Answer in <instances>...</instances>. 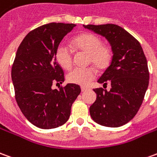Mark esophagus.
Instances as JSON below:
<instances>
[{
	"instance_id": "esophagus-1",
	"label": "esophagus",
	"mask_w": 157,
	"mask_h": 157,
	"mask_svg": "<svg viewBox=\"0 0 157 157\" xmlns=\"http://www.w3.org/2000/svg\"><path fill=\"white\" fill-rule=\"evenodd\" d=\"M81 89H82V93H84V92H86V90H88L89 88H88V87H86V86H82V87H81Z\"/></svg>"
}]
</instances>
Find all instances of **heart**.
Returning a JSON list of instances; mask_svg holds the SVG:
<instances>
[{"mask_svg": "<svg viewBox=\"0 0 157 157\" xmlns=\"http://www.w3.org/2000/svg\"><path fill=\"white\" fill-rule=\"evenodd\" d=\"M72 44L76 51L86 53V63L104 71L112 61L113 51L107 43L102 42L101 37L93 33H82L73 38ZM56 60L64 70H71L73 65V52L66 45L60 44L55 52ZM96 76L93 67L75 68L67 75V81L72 84L86 86Z\"/></svg>", "mask_w": 157, "mask_h": 157, "instance_id": "b5f03b06", "label": "heart"}]
</instances>
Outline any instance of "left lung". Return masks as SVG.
<instances>
[{
    "mask_svg": "<svg viewBox=\"0 0 157 157\" xmlns=\"http://www.w3.org/2000/svg\"><path fill=\"white\" fill-rule=\"evenodd\" d=\"M105 36L113 51L112 61L98 82H110L109 91L95 88L97 98L90 115L98 124L118 128L128 123L139 111L149 85L147 60L139 40L117 25H83Z\"/></svg>",
    "mask_w": 157,
    "mask_h": 157,
    "instance_id": "8db88e82",
    "label": "left lung"
}]
</instances>
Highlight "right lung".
Returning a JSON list of instances; mask_svg holds the SVG:
<instances>
[{"instance_id":"obj_1","label":"right lung","mask_w":157,"mask_h":157,"mask_svg":"<svg viewBox=\"0 0 157 157\" xmlns=\"http://www.w3.org/2000/svg\"><path fill=\"white\" fill-rule=\"evenodd\" d=\"M75 26L64 23L41 25L28 33L17 48L12 67L15 99L24 116L37 128L52 129L64 124L81 93L76 84L52 88V84L64 81L56 49Z\"/></svg>"}]
</instances>
